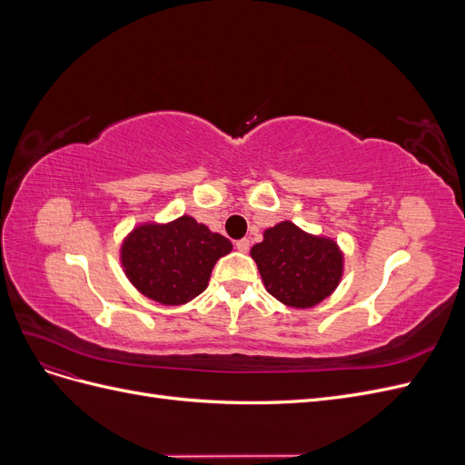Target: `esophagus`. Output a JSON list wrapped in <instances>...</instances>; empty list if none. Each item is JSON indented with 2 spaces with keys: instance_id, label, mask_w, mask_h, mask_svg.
I'll return each instance as SVG.
<instances>
[{
  "instance_id": "obj_1",
  "label": "esophagus",
  "mask_w": 465,
  "mask_h": 465,
  "mask_svg": "<svg viewBox=\"0 0 465 465\" xmlns=\"http://www.w3.org/2000/svg\"><path fill=\"white\" fill-rule=\"evenodd\" d=\"M234 248H236L238 252H244V254H246V252L250 250V241H248V238H242V241H236V242H234Z\"/></svg>"
}]
</instances>
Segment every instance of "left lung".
<instances>
[{"mask_svg": "<svg viewBox=\"0 0 465 465\" xmlns=\"http://www.w3.org/2000/svg\"><path fill=\"white\" fill-rule=\"evenodd\" d=\"M250 254L267 292L292 308H311L330 297L343 272V256L333 241L308 234L291 221L267 229Z\"/></svg>", "mask_w": 465, "mask_h": 465, "instance_id": "obj_1", "label": "left lung"}]
</instances>
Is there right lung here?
<instances>
[{
	"mask_svg": "<svg viewBox=\"0 0 465 465\" xmlns=\"http://www.w3.org/2000/svg\"><path fill=\"white\" fill-rule=\"evenodd\" d=\"M231 241L184 215L142 224L122 244V265L134 287L161 304H184L207 289L211 270Z\"/></svg>",
	"mask_w": 465,
	"mask_h": 465,
	"instance_id": "add662e5",
	"label": "right lung"
}]
</instances>
